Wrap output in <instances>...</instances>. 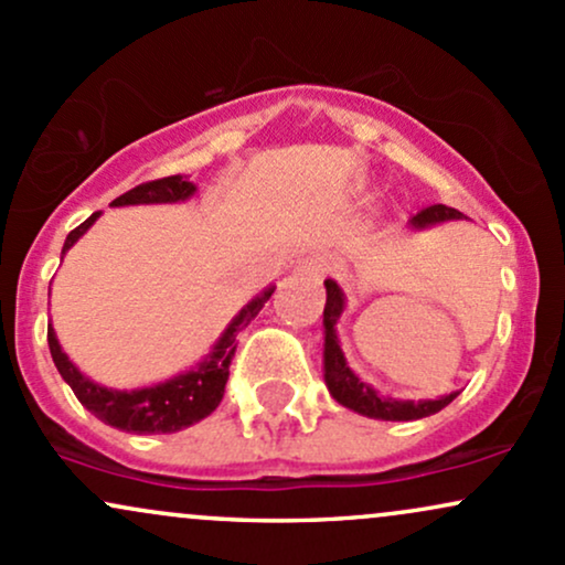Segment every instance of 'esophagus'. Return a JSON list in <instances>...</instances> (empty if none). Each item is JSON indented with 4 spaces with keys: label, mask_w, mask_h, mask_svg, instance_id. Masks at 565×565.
<instances>
[{
    "label": "esophagus",
    "mask_w": 565,
    "mask_h": 565,
    "mask_svg": "<svg viewBox=\"0 0 565 565\" xmlns=\"http://www.w3.org/2000/svg\"><path fill=\"white\" fill-rule=\"evenodd\" d=\"M334 270L332 257L323 255V252H313V255L302 257L300 265H297V274L313 278V281H321L323 276H329Z\"/></svg>",
    "instance_id": "esophagus-1"
}]
</instances>
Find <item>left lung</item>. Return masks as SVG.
Segmentation results:
<instances>
[{"instance_id":"obj_1","label":"left lung","mask_w":565,"mask_h":565,"mask_svg":"<svg viewBox=\"0 0 565 565\" xmlns=\"http://www.w3.org/2000/svg\"><path fill=\"white\" fill-rule=\"evenodd\" d=\"M449 220H465V215L454 210V206L433 204L412 217V228L423 231L430 228V225L449 223ZM323 287H327V305H323V380H327L329 393H332L337 404L353 408V412L364 414V417L385 419V423H412V419L430 417V414L440 412V408L449 406L457 398L459 393H449L436 401H417V404L414 401H395L385 398L372 385L355 377L350 372L340 340H337V321H340L342 310H345V295H342V289L337 287L332 278H327Z\"/></svg>"}]
</instances>
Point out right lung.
<instances>
[{
	"mask_svg": "<svg viewBox=\"0 0 565 565\" xmlns=\"http://www.w3.org/2000/svg\"><path fill=\"white\" fill-rule=\"evenodd\" d=\"M196 193V185L188 183L183 174H172V178L151 180V183L135 185L132 191L121 193L119 199L111 201V206H129V204H174V201H185ZM100 217V212L89 215L79 228H74L63 244V255L79 242L84 231ZM274 287L263 289L249 305H244L242 313L228 323L223 337L215 342L212 353L191 372L178 374V377L159 382L151 387H138V391H114V387H103L93 382L68 361V355L61 350L55 329L47 327V342L53 361L61 372V377L68 382L79 404L93 412L97 419L106 425L119 427L127 433H140V436H153V433H178L183 427H191L199 419L210 417L220 406L225 393V382H228V366L233 353H236V337L249 327L252 319L263 310V305L270 300Z\"/></svg>",
	"mask_w": 565,
	"mask_h": 565,
	"instance_id": "right-lung-1",
	"label": "right lung"
}]
</instances>
